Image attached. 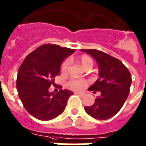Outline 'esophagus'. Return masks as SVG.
Instances as JSON below:
<instances>
[{
	"label": "esophagus",
	"instance_id": "obj_1",
	"mask_svg": "<svg viewBox=\"0 0 146 146\" xmlns=\"http://www.w3.org/2000/svg\"><path fill=\"white\" fill-rule=\"evenodd\" d=\"M76 94H78V95H79V96H83L85 95L84 93H80V92H77V93H76Z\"/></svg>",
	"mask_w": 146,
	"mask_h": 146
}]
</instances>
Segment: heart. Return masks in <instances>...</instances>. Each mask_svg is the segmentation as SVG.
Returning a JSON list of instances; mask_svg holds the SVG:
<instances>
[{
    "instance_id": "obj_1",
    "label": "heart",
    "mask_w": 146,
    "mask_h": 146,
    "mask_svg": "<svg viewBox=\"0 0 146 146\" xmlns=\"http://www.w3.org/2000/svg\"><path fill=\"white\" fill-rule=\"evenodd\" d=\"M79 62L83 66V67H86V66H93V60L92 59L87 55H82L79 57ZM69 66V61L65 60L62 64L61 70L62 72L65 73L67 70ZM67 86L73 90H80L84 88L86 85V82L83 80H71L67 83Z\"/></svg>"
}]
</instances>
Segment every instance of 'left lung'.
Here are the masks:
<instances>
[{
	"mask_svg": "<svg viewBox=\"0 0 146 146\" xmlns=\"http://www.w3.org/2000/svg\"><path fill=\"white\" fill-rule=\"evenodd\" d=\"M95 59L99 78L89 90L99 91L100 96L91 106H85L86 113L99 120L109 119L121 110L129 94L132 76L118 59L97 50H81Z\"/></svg>",
	"mask_w": 146,
	"mask_h": 146,
	"instance_id": "obj_1",
	"label": "left lung"
}]
</instances>
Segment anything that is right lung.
I'll list each match as a JSON object with an SVG mask.
<instances>
[{
	"label": "right lung",
	"mask_w": 146,
	"mask_h": 146,
	"mask_svg": "<svg viewBox=\"0 0 146 146\" xmlns=\"http://www.w3.org/2000/svg\"><path fill=\"white\" fill-rule=\"evenodd\" d=\"M75 50L55 44L39 46L27 56L19 68L17 90L24 108L32 116L42 121L53 119L65 110L73 93L60 90L49 92L54 77L60 74L61 63Z\"/></svg>",
	"instance_id": "add662e5"
}]
</instances>
